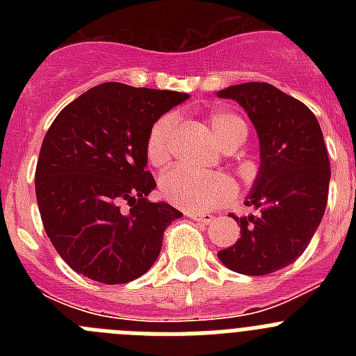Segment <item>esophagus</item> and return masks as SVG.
<instances>
[{"mask_svg":"<svg viewBox=\"0 0 356 356\" xmlns=\"http://www.w3.org/2000/svg\"><path fill=\"white\" fill-rule=\"evenodd\" d=\"M187 216L191 217V219H194V221H200L203 222V225H210V222L216 219V217L212 216V213H203V212H187Z\"/></svg>","mask_w":356,"mask_h":356,"instance_id":"obj_1","label":"esophagus"}]
</instances>
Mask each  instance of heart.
I'll list each match as a JSON object with an SVG mask.
<instances>
[{
	"instance_id": "heart-1",
	"label": "heart",
	"mask_w": 356,
	"mask_h": 356,
	"mask_svg": "<svg viewBox=\"0 0 356 356\" xmlns=\"http://www.w3.org/2000/svg\"><path fill=\"white\" fill-rule=\"evenodd\" d=\"M209 124L222 149H237L248 137L246 122L238 115L216 110L209 115ZM176 134V115L165 114L156 119L146 139V156L151 165H163L171 159ZM160 193L175 207L197 212L212 210L229 201L237 193L234 180L221 172H197L175 168L162 176Z\"/></svg>"
}]
</instances>
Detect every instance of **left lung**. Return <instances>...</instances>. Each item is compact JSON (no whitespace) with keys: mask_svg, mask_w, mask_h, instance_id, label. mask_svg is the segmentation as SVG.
<instances>
[{"mask_svg":"<svg viewBox=\"0 0 356 356\" xmlns=\"http://www.w3.org/2000/svg\"><path fill=\"white\" fill-rule=\"evenodd\" d=\"M217 97L246 110L260 143V168L237 217L241 238L217 257L228 269L264 276L294 262L312 241L328 201L330 160L312 110L271 83L229 85Z\"/></svg>","mask_w":356,"mask_h":356,"instance_id":"1","label":"left lung"}]
</instances>
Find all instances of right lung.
<instances>
[{
	"mask_svg": "<svg viewBox=\"0 0 356 356\" xmlns=\"http://www.w3.org/2000/svg\"><path fill=\"white\" fill-rule=\"evenodd\" d=\"M187 97L108 81L56 115L40 147L35 194L44 229L71 269L99 284H128L159 259L163 232L184 213L147 201L156 184L146 171V139Z\"/></svg>",
	"mask_w": 356,
	"mask_h": 356,
	"instance_id": "add662e5",
	"label": "right lung"
}]
</instances>
